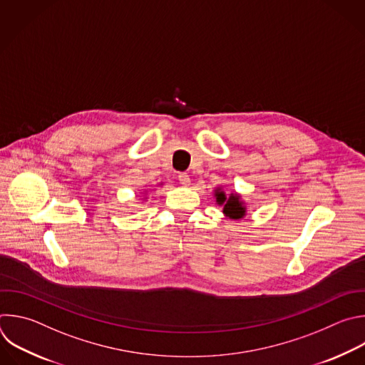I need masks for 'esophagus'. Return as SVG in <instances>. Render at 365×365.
<instances>
[{
    "instance_id": "obj_1",
    "label": "esophagus",
    "mask_w": 365,
    "mask_h": 365,
    "mask_svg": "<svg viewBox=\"0 0 365 365\" xmlns=\"http://www.w3.org/2000/svg\"><path fill=\"white\" fill-rule=\"evenodd\" d=\"M178 179H179L180 185H183V186H187V185L190 183V178H189V175L185 173V172L179 173V175H178Z\"/></svg>"
}]
</instances>
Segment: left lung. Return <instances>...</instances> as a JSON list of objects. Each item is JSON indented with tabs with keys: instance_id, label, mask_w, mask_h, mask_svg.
Instances as JSON below:
<instances>
[{
	"instance_id": "left-lung-1",
	"label": "left lung",
	"mask_w": 365,
	"mask_h": 365,
	"mask_svg": "<svg viewBox=\"0 0 365 365\" xmlns=\"http://www.w3.org/2000/svg\"><path fill=\"white\" fill-rule=\"evenodd\" d=\"M216 202L219 205L223 203V213L232 219H239L245 215V207L242 206L237 196L226 197L223 192H216Z\"/></svg>"
}]
</instances>
